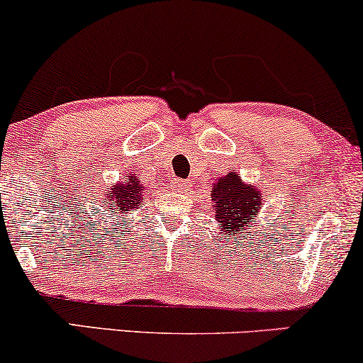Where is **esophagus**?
<instances>
[{"mask_svg": "<svg viewBox=\"0 0 363 363\" xmlns=\"http://www.w3.org/2000/svg\"><path fill=\"white\" fill-rule=\"evenodd\" d=\"M172 186L174 190H180V191H186L189 190V186H190V183L186 182V180H182V178H177V180L174 182H172Z\"/></svg>", "mask_w": 363, "mask_h": 363, "instance_id": "esophagus-1", "label": "esophagus"}]
</instances>
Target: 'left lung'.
Here are the masks:
<instances>
[{
    "label": "left lung",
    "mask_w": 363,
    "mask_h": 363,
    "mask_svg": "<svg viewBox=\"0 0 363 363\" xmlns=\"http://www.w3.org/2000/svg\"><path fill=\"white\" fill-rule=\"evenodd\" d=\"M212 202L217 225L223 232V239L234 235H237V239H242L250 220L259 217L262 195L257 186L247 185L237 172H230L225 177L217 178L213 183Z\"/></svg>",
    "instance_id": "8db88e82"
}]
</instances>
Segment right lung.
I'll list each match as a JSON object with an SVG mask.
<instances>
[{
  "label": "right lung",
  "instance_id": "1",
  "mask_svg": "<svg viewBox=\"0 0 363 363\" xmlns=\"http://www.w3.org/2000/svg\"><path fill=\"white\" fill-rule=\"evenodd\" d=\"M143 190L145 186L138 182L136 177H133L129 173L128 180H123L119 183H116L113 189H109L106 191V199L102 200V203L107 205V212L109 216H113V209L112 205L116 207V220L111 222L113 227H119V223L123 222V229L128 225L126 220H123L124 216H129V213L134 212L136 208L141 207V203L145 202L143 200Z\"/></svg>",
  "mask_w": 363,
  "mask_h": 363
}]
</instances>
